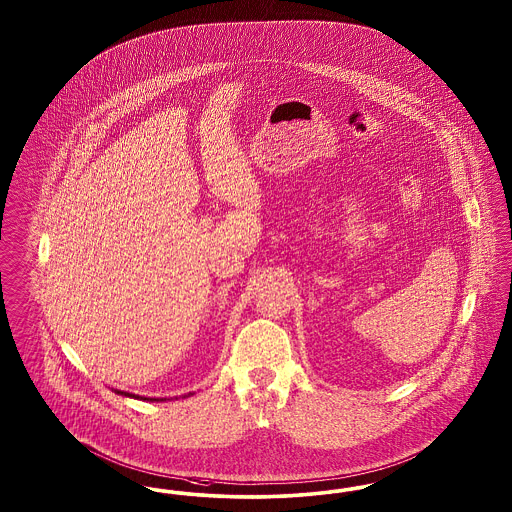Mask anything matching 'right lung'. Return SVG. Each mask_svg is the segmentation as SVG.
Listing matches in <instances>:
<instances>
[{"mask_svg": "<svg viewBox=\"0 0 512 512\" xmlns=\"http://www.w3.org/2000/svg\"><path fill=\"white\" fill-rule=\"evenodd\" d=\"M118 394H125V396H135V394H129V392H122V390H116ZM135 398H139V396H135ZM143 400H156V398H143Z\"/></svg>", "mask_w": 512, "mask_h": 512, "instance_id": "right-lung-1", "label": "right lung"}]
</instances>
